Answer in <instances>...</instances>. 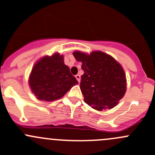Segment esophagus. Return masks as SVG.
<instances>
[{
    "mask_svg": "<svg viewBox=\"0 0 155 155\" xmlns=\"http://www.w3.org/2000/svg\"><path fill=\"white\" fill-rule=\"evenodd\" d=\"M76 79H77V81L79 82H79H80V79H81L80 75H79V74L76 75Z\"/></svg>",
    "mask_w": 155,
    "mask_h": 155,
    "instance_id": "esophagus-1",
    "label": "esophagus"
}]
</instances>
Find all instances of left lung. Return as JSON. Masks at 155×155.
<instances>
[{
	"label": "left lung",
	"mask_w": 155,
	"mask_h": 155,
	"mask_svg": "<svg viewBox=\"0 0 155 155\" xmlns=\"http://www.w3.org/2000/svg\"><path fill=\"white\" fill-rule=\"evenodd\" d=\"M73 54L82 63L80 89L85 102L100 111L116 106L126 91V76L121 65L102 51Z\"/></svg>",
	"instance_id": "obj_1"
}]
</instances>
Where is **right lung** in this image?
<instances>
[{"mask_svg": "<svg viewBox=\"0 0 155 155\" xmlns=\"http://www.w3.org/2000/svg\"><path fill=\"white\" fill-rule=\"evenodd\" d=\"M78 84L64 64L63 55L55 53L39 61L30 75L29 85L37 99L54 101L62 97L73 85Z\"/></svg>", "mask_w": 155, "mask_h": 155, "instance_id": "right-lung-1", "label": "right lung"}]
</instances>
